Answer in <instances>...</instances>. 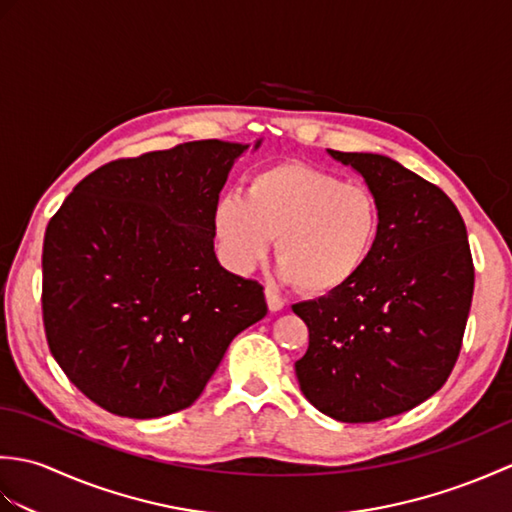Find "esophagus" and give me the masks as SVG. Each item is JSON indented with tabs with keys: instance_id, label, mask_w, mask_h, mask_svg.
I'll list each match as a JSON object with an SVG mask.
<instances>
[{
	"instance_id": "obj_1",
	"label": "esophagus",
	"mask_w": 512,
	"mask_h": 512,
	"mask_svg": "<svg viewBox=\"0 0 512 512\" xmlns=\"http://www.w3.org/2000/svg\"><path fill=\"white\" fill-rule=\"evenodd\" d=\"M264 295H266V303H268V310L270 312H279L281 308H284V299H279L273 290L266 288Z\"/></svg>"
}]
</instances>
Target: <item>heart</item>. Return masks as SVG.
I'll return each instance as SVG.
<instances>
[{
  "mask_svg": "<svg viewBox=\"0 0 512 512\" xmlns=\"http://www.w3.org/2000/svg\"><path fill=\"white\" fill-rule=\"evenodd\" d=\"M380 226L374 193L303 162L257 171L246 195L228 191L213 206L224 264L248 275L273 248L279 275L312 295L334 292L361 273Z\"/></svg>",
  "mask_w": 512,
  "mask_h": 512,
  "instance_id": "heart-1",
  "label": "heart"
}]
</instances>
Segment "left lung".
Wrapping results in <instances>:
<instances>
[{
	"label": "left lung",
	"mask_w": 512,
	"mask_h": 512,
	"mask_svg": "<svg viewBox=\"0 0 512 512\" xmlns=\"http://www.w3.org/2000/svg\"><path fill=\"white\" fill-rule=\"evenodd\" d=\"M328 154L361 173L380 226L350 284L292 306L310 332L295 372L303 396L325 416L376 422L413 409L447 383L475 270L462 215L436 184L380 154Z\"/></svg>",
	"instance_id": "1"
}]
</instances>
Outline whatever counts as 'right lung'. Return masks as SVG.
<instances>
[{"instance_id": "1", "label": "right lung", "mask_w": 512, "mask_h": 512, "mask_svg": "<svg viewBox=\"0 0 512 512\" xmlns=\"http://www.w3.org/2000/svg\"><path fill=\"white\" fill-rule=\"evenodd\" d=\"M246 149L195 140L107 162L50 220L41 257L50 352L110 413L187 409L235 336L266 317L264 288L228 273L213 250V206Z\"/></svg>"}]
</instances>
